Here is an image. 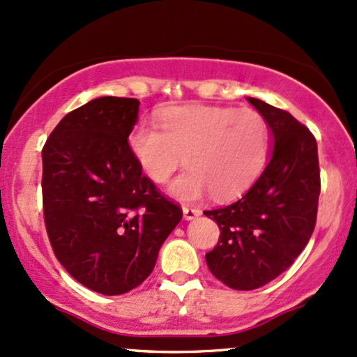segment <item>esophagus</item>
<instances>
[{"label":"esophagus","mask_w":357,"mask_h":357,"mask_svg":"<svg viewBox=\"0 0 357 357\" xmlns=\"http://www.w3.org/2000/svg\"><path fill=\"white\" fill-rule=\"evenodd\" d=\"M202 215V211L198 208H191V206H183V217H185V220H195V218L199 217Z\"/></svg>","instance_id":"obj_1"}]
</instances>
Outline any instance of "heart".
<instances>
[{
	"label": "heart",
	"mask_w": 357,
	"mask_h": 357,
	"mask_svg": "<svg viewBox=\"0 0 357 357\" xmlns=\"http://www.w3.org/2000/svg\"><path fill=\"white\" fill-rule=\"evenodd\" d=\"M159 121L162 130L137 125L128 146L155 185H164L185 160L188 167L167 188L174 199L198 202L210 193L217 199L237 198L264 171L269 127L254 109L176 107L164 109Z\"/></svg>",
	"instance_id": "1"
}]
</instances>
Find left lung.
Instances as JSON below:
<instances>
[{
    "mask_svg": "<svg viewBox=\"0 0 357 357\" xmlns=\"http://www.w3.org/2000/svg\"><path fill=\"white\" fill-rule=\"evenodd\" d=\"M248 101L269 127L271 155L237 202L205 211L220 227L206 264L229 288L256 289L284 273L310 241L317 220L320 169L317 140L288 112Z\"/></svg>",
    "mask_w": 357,
    "mask_h": 357,
    "instance_id": "8db88e82",
    "label": "left lung"
}]
</instances>
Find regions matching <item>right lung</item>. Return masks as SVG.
Returning <instances> with one entry per match:
<instances>
[{
	"mask_svg": "<svg viewBox=\"0 0 357 357\" xmlns=\"http://www.w3.org/2000/svg\"><path fill=\"white\" fill-rule=\"evenodd\" d=\"M139 100L101 96L68 113L42 151L44 218L54 254L101 295H123L154 269L183 211L142 174L128 146Z\"/></svg>",
	"mask_w": 357,
	"mask_h": 357,
	"instance_id": "1",
	"label": "right lung"
}]
</instances>
